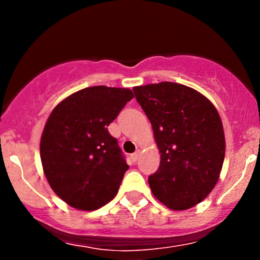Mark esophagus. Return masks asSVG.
<instances>
[{
    "label": "esophagus",
    "mask_w": 260,
    "mask_h": 260,
    "mask_svg": "<svg viewBox=\"0 0 260 260\" xmlns=\"http://www.w3.org/2000/svg\"><path fill=\"white\" fill-rule=\"evenodd\" d=\"M138 157H140V151H137V152H135V153L131 154V158H132V161H133V162L137 161Z\"/></svg>",
    "instance_id": "34e87169"
}]
</instances>
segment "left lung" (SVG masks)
<instances>
[{"mask_svg": "<svg viewBox=\"0 0 260 260\" xmlns=\"http://www.w3.org/2000/svg\"><path fill=\"white\" fill-rule=\"evenodd\" d=\"M161 153L148 177L154 198L171 210L204 200L219 180L225 157L221 118L206 96L190 86L162 81L133 88Z\"/></svg>", "mask_w": 260, "mask_h": 260, "instance_id": "obj_1", "label": "left lung"}]
</instances>
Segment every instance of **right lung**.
<instances>
[{
	"mask_svg": "<svg viewBox=\"0 0 260 260\" xmlns=\"http://www.w3.org/2000/svg\"><path fill=\"white\" fill-rule=\"evenodd\" d=\"M133 96L127 88L89 86L60 102L49 115L41 164L50 187L68 205L96 210L117 195L129 166L108 125Z\"/></svg>",
	"mask_w": 260,
	"mask_h": 260,
	"instance_id": "right-lung-1",
	"label": "right lung"
}]
</instances>
